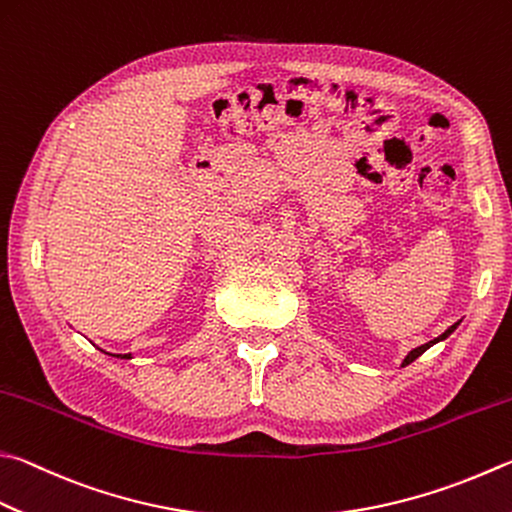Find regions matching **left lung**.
Wrapping results in <instances>:
<instances>
[{"label":"left lung","mask_w":512,"mask_h":512,"mask_svg":"<svg viewBox=\"0 0 512 512\" xmlns=\"http://www.w3.org/2000/svg\"><path fill=\"white\" fill-rule=\"evenodd\" d=\"M459 327V322L457 324H452V327L448 329V331H445V333H441V336L439 338H434V340H430V342H425V345H421V347H416V349H412L410 353H407V356H405V360H403V367L405 365H410V362H414L418 356H421V353H425L427 349H430L432 345H436V342H441V340H445V338H448L450 336V333L454 331V329H457Z\"/></svg>","instance_id":"1"}]
</instances>
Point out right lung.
<instances>
[{
  "instance_id": "1",
  "label": "right lung",
  "mask_w": 512,
  "mask_h": 512,
  "mask_svg": "<svg viewBox=\"0 0 512 512\" xmlns=\"http://www.w3.org/2000/svg\"><path fill=\"white\" fill-rule=\"evenodd\" d=\"M116 358H132V356H129V353H125V356H116Z\"/></svg>"
}]
</instances>
